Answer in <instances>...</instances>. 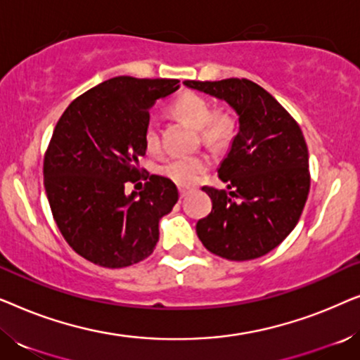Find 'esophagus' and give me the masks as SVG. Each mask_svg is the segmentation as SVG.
<instances>
[{"mask_svg":"<svg viewBox=\"0 0 360 360\" xmlns=\"http://www.w3.org/2000/svg\"><path fill=\"white\" fill-rule=\"evenodd\" d=\"M180 196H181V198H185V196L186 195H188L190 193V188H186V186H180Z\"/></svg>","mask_w":360,"mask_h":360,"instance_id":"obj_1","label":"esophagus"}]
</instances>
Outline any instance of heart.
Masks as SVG:
<instances>
[{
    "instance_id": "1",
    "label": "heart",
    "mask_w": 360,
    "mask_h": 360,
    "mask_svg": "<svg viewBox=\"0 0 360 360\" xmlns=\"http://www.w3.org/2000/svg\"><path fill=\"white\" fill-rule=\"evenodd\" d=\"M170 111L176 117L185 121L186 124L200 129L201 139L206 144L221 146L233 136L234 120L229 112L216 110L211 111V105L206 98L198 93L185 91L172 101ZM144 144L146 149L154 152L159 149V134L154 122H147L144 129ZM208 159L203 155H188V157H174V159L164 162L159 172L167 179L175 181L176 185L190 186L200 180V176L208 169Z\"/></svg>"
}]
</instances>
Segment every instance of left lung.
I'll return each instance as SVG.
<instances>
[{
  "label": "left lung",
  "instance_id": "left-lung-1",
  "mask_svg": "<svg viewBox=\"0 0 360 360\" xmlns=\"http://www.w3.org/2000/svg\"><path fill=\"white\" fill-rule=\"evenodd\" d=\"M185 85L224 100L239 117L238 134L218 169L228 191L203 186L213 210L196 223V234L223 259L262 257L292 233L307 203L303 132L269 91L245 78Z\"/></svg>",
  "mask_w": 360,
  "mask_h": 360
}]
</instances>
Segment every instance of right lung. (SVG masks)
<instances>
[{"label":"right lung","mask_w":360,"mask_h":360,"mask_svg":"<svg viewBox=\"0 0 360 360\" xmlns=\"http://www.w3.org/2000/svg\"><path fill=\"white\" fill-rule=\"evenodd\" d=\"M179 80L115 77L73 100L58 120L44 157V186L68 245L108 269L137 264L154 252L159 221L179 201L165 176L141 179L149 110L179 90Z\"/></svg>","instance_id":"1"}]
</instances>
